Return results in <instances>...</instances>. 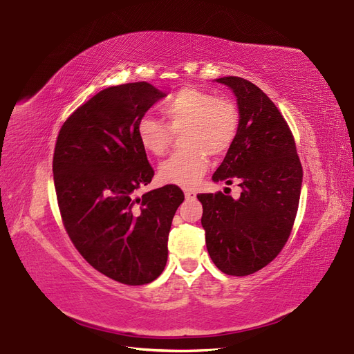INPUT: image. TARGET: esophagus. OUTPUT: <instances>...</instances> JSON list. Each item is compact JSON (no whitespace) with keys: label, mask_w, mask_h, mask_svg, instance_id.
I'll return each instance as SVG.
<instances>
[{"label":"esophagus","mask_w":354,"mask_h":354,"mask_svg":"<svg viewBox=\"0 0 354 354\" xmlns=\"http://www.w3.org/2000/svg\"><path fill=\"white\" fill-rule=\"evenodd\" d=\"M185 198H187V201H194L196 198V192L195 191H185Z\"/></svg>","instance_id":"1"}]
</instances>
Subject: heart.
<instances>
[{"instance_id":"b5f03b06","label":"heart","mask_w":354,"mask_h":354,"mask_svg":"<svg viewBox=\"0 0 354 354\" xmlns=\"http://www.w3.org/2000/svg\"><path fill=\"white\" fill-rule=\"evenodd\" d=\"M162 111L173 132L183 129L180 143L185 149L160 163L159 179L179 188H194L208 169L209 153L224 155L234 143L239 129L238 107L227 97L183 87L162 104ZM171 129L145 115L138 122L136 133L146 152L162 156L171 145Z\"/></svg>"}]
</instances>
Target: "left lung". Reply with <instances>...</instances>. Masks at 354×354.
<instances>
[{
	"instance_id": "obj_1",
	"label": "left lung",
	"mask_w": 354,
	"mask_h": 354,
	"mask_svg": "<svg viewBox=\"0 0 354 354\" xmlns=\"http://www.w3.org/2000/svg\"><path fill=\"white\" fill-rule=\"evenodd\" d=\"M236 97L239 129L212 175L214 182L243 189L234 199L222 192L201 194V224L214 264L228 275H250L280 254L299 209L303 167L291 130L280 110L254 83L221 77Z\"/></svg>"
}]
</instances>
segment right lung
Listing matches in <instances>:
<instances>
[{"label": "right lung", "instance_id": "add662e5", "mask_svg": "<svg viewBox=\"0 0 354 354\" xmlns=\"http://www.w3.org/2000/svg\"><path fill=\"white\" fill-rule=\"evenodd\" d=\"M166 95L146 82L111 86L64 122L53 158L64 228L86 261L127 286L152 283L167 261V235L183 202L175 185L133 194L153 169L136 126Z\"/></svg>", "mask_w": 354, "mask_h": 354}]
</instances>
